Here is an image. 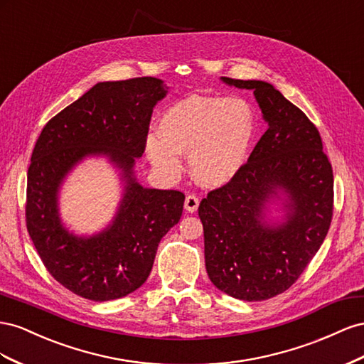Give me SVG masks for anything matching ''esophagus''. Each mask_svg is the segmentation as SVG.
Returning <instances> with one entry per match:
<instances>
[{"mask_svg":"<svg viewBox=\"0 0 364 364\" xmlns=\"http://www.w3.org/2000/svg\"><path fill=\"white\" fill-rule=\"evenodd\" d=\"M198 205H200V200L196 195H188L184 200V209L188 210L189 213H195L198 210Z\"/></svg>","mask_w":364,"mask_h":364,"instance_id":"obj_1","label":"esophagus"}]
</instances>
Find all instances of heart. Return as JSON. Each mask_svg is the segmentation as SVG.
<instances>
[{"label": "heart", "instance_id": "1", "mask_svg": "<svg viewBox=\"0 0 364 364\" xmlns=\"http://www.w3.org/2000/svg\"><path fill=\"white\" fill-rule=\"evenodd\" d=\"M255 112L236 97L191 96L163 114L160 133L146 139L152 166L166 178L181 173V152L192 175L205 186H223L241 171L255 136Z\"/></svg>", "mask_w": 364, "mask_h": 364}]
</instances>
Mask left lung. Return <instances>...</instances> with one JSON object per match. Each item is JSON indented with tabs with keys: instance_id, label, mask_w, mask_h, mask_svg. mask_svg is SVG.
Wrapping results in <instances>:
<instances>
[{
	"instance_id": "left-lung-1",
	"label": "left lung",
	"mask_w": 364,
	"mask_h": 364,
	"mask_svg": "<svg viewBox=\"0 0 364 364\" xmlns=\"http://www.w3.org/2000/svg\"><path fill=\"white\" fill-rule=\"evenodd\" d=\"M221 80L253 91L268 129L241 171L200 203L205 269L223 293L259 302L291 287L323 244L334 176L317 128L282 92L264 80ZM277 202L283 216L273 220Z\"/></svg>"
}]
</instances>
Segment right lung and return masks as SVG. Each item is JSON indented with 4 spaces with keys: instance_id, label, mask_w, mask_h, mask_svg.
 I'll return each mask as SVG.
<instances>
[{
    "instance_id": "add662e5",
    "label": "right lung",
    "mask_w": 364,
    "mask_h": 364,
    "mask_svg": "<svg viewBox=\"0 0 364 364\" xmlns=\"http://www.w3.org/2000/svg\"><path fill=\"white\" fill-rule=\"evenodd\" d=\"M168 88L157 77L99 82L56 114L35 144L27 172V230L48 273L80 297L105 302L136 291L146 282L161 237L180 221L184 195L143 188L134 172L152 109ZM90 156L109 159L124 193L103 231L79 237L60 220L58 191Z\"/></svg>"
}]
</instances>
